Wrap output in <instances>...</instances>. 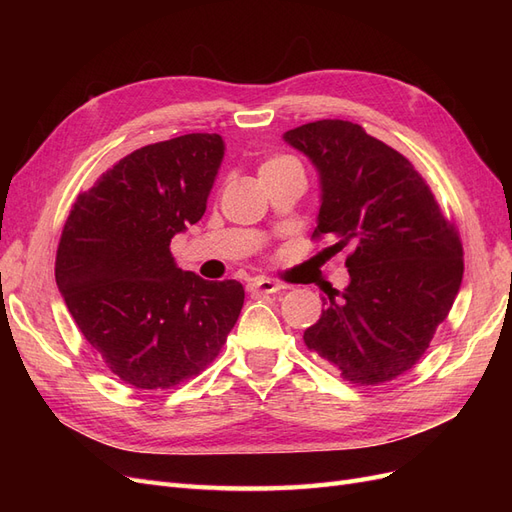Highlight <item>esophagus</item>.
<instances>
[{"label": "esophagus", "mask_w": 512, "mask_h": 512, "mask_svg": "<svg viewBox=\"0 0 512 512\" xmlns=\"http://www.w3.org/2000/svg\"><path fill=\"white\" fill-rule=\"evenodd\" d=\"M282 288H284L282 284L267 280V277H254V280H250V284H247V292L252 294H273Z\"/></svg>", "instance_id": "34e87169"}]
</instances>
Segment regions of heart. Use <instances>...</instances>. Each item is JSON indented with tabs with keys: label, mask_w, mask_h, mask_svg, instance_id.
Segmentation results:
<instances>
[{
	"label": "heart",
	"mask_w": 512,
	"mask_h": 512,
	"mask_svg": "<svg viewBox=\"0 0 512 512\" xmlns=\"http://www.w3.org/2000/svg\"><path fill=\"white\" fill-rule=\"evenodd\" d=\"M286 162H292V160L290 158H271V160H267L265 164L260 166V170L262 168H271V166H280V164H286Z\"/></svg>",
	"instance_id": "obj_1"
}]
</instances>
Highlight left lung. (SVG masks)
Returning <instances> with one entry per match:
<instances>
[{"label": "left lung", "instance_id": "left-lung-1", "mask_svg": "<svg viewBox=\"0 0 512 512\" xmlns=\"http://www.w3.org/2000/svg\"><path fill=\"white\" fill-rule=\"evenodd\" d=\"M284 141L314 164L320 211L314 237L350 245V284L329 294L303 339L354 384L389 382L421 359L448 316L463 250L429 185L399 151L359 123L322 119Z\"/></svg>", "mask_w": 512, "mask_h": 512}]
</instances>
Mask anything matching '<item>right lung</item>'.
Returning <instances> with one entry per match:
<instances>
[{
    "label": "right lung",
    "mask_w": 512,
    "mask_h": 512,
    "mask_svg": "<svg viewBox=\"0 0 512 512\" xmlns=\"http://www.w3.org/2000/svg\"><path fill=\"white\" fill-rule=\"evenodd\" d=\"M220 134L132 151L79 194L61 232L55 280L106 367L136 389H170L220 354L241 314L237 280L181 271L170 239L196 224L224 160Z\"/></svg>",
    "instance_id": "add662e5"
}]
</instances>
